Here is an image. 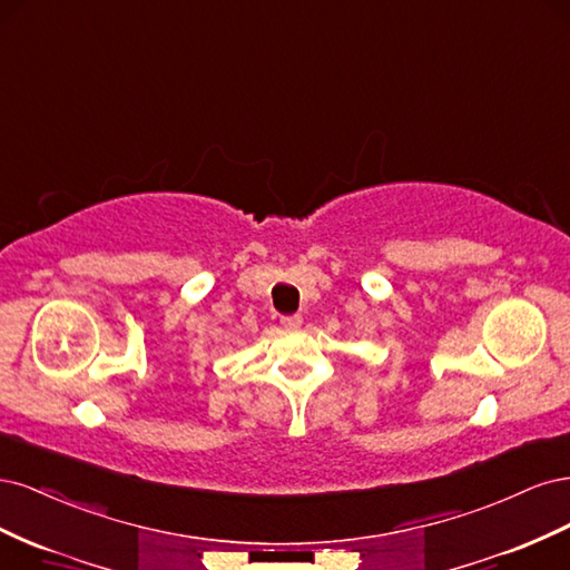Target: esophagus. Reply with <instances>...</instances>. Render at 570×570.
Listing matches in <instances>:
<instances>
[{"instance_id": "34e87169", "label": "esophagus", "mask_w": 570, "mask_h": 570, "mask_svg": "<svg viewBox=\"0 0 570 570\" xmlns=\"http://www.w3.org/2000/svg\"><path fill=\"white\" fill-rule=\"evenodd\" d=\"M281 323H283L285 327H292V331H295V327L302 325V316H299V314H289V316H283Z\"/></svg>"}]
</instances>
